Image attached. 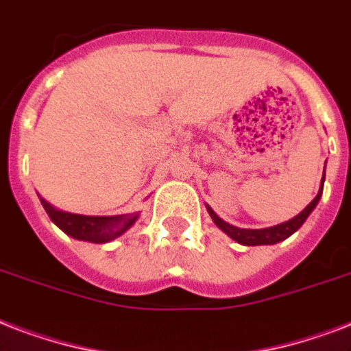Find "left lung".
I'll list each match as a JSON object with an SVG mask.
<instances>
[{
  "instance_id": "left-lung-1",
  "label": "left lung",
  "mask_w": 351,
  "mask_h": 351,
  "mask_svg": "<svg viewBox=\"0 0 351 351\" xmlns=\"http://www.w3.org/2000/svg\"><path fill=\"white\" fill-rule=\"evenodd\" d=\"M322 187H324V175H322V180H321V187H319V193H317V197L311 200L308 206H306L302 211H300L297 217L293 219L286 220L282 224H277L273 226V228H264V230H242V228H237V226H231L228 222L220 219L219 215L215 213L213 209L208 206V211L211 215V219L217 226H219L220 230L224 231L228 237H231L233 240H237L239 244L242 245H267V244H277V242H282L286 240L288 237L295 233V231L299 230L300 226L304 224L306 219L310 217V213L313 209L317 208V204L321 200L322 197Z\"/></svg>"
}]
</instances>
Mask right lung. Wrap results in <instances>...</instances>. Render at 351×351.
I'll return each instance as SVG.
<instances>
[{
    "mask_svg": "<svg viewBox=\"0 0 351 351\" xmlns=\"http://www.w3.org/2000/svg\"><path fill=\"white\" fill-rule=\"evenodd\" d=\"M41 200V206L45 208L47 215L51 217L54 224L73 237L76 240H85V242H93V244H106L111 240L118 239L120 234L125 233L134 222L138 220L140 213H129V215H114V217H87V215H74L67 211H60V209L52 208L51 204Z\"/></svg>",
    "mask_w": 351,
    "mask_h": 351,
    "instance_id": "1",
    "label": "right lung"
}]
</instances>
